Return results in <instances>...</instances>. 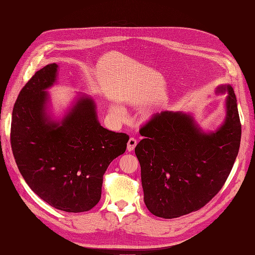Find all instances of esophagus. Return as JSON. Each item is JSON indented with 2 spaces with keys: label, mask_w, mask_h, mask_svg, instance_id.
Instances as JSON below:
<instances>
[{
  "label": "esophagus",
  "mask_w": 255,
  "mask_h": 255,
  "mask_svg": "<svg viewBox=\"0 0 255 255\" xmlns=\"http://www.w3.org/2000/svg\"><path fill=\"white\" fill-rule=\"evenodd\" d=\"M136 144H137V140L135 139V138L130 137L129 139H128V152H132L135 149Z\"/></svg>",
  "instance_id": "esophagus-1"
}]
</instances>
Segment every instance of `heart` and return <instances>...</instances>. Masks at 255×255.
Instances as JSON below:
<instances>
[{"mask_svg":"<svg viewBox=\"0 0 255 255\" xmlns=\"http://www.w3.org/2000/svg\"><path fill=\"white\" fill-rule=\"evenodd\" d=\"M111 110H112V112H113L114 114H117V115H121V114H122V111H121V109H120L119 106L113 105V106L111 107Z\"/></svg>","mask_w":255,"mask_h":255,"instance_id":"b5f03b06","label":"heart"}]
</instances>
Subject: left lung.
Listing matches in <instances>:
<instances>
[{
  "label": "left lung",
  "mask_w": 255,
  "mask_h": 255,
  "mask_svg": "<svg viewBox=\"0 0 255 255\" xmlns=\"http://www.w3.org/2000/svg\"><path fill=\"white\" fill-rule=\"evenodd\" d=\"M226 118L214 132H205L192 114L165 111L140 128L144 136L135 154L141 168L143 201L165 219L203 207L218 194L232 170L241 145L242 126L231 85H220Z\"/></svg>",
  "instance_id": "1"
}]
</instances>
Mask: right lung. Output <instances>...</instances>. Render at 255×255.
<instances>
[{
	"mask_svg": "<svg viewBox=\"0 0 255 255\" xmlns=\"http://www.w3.org/2000/svg\"><path fill=\"white\" fill-rule=\"evenodd\" d=\"M57 74V64L47 65L20 91L12 110L11 149L38 197L60 211L87 212L101 199L103 175L126 152L128 136L100 125L95 100L83 94L63 118L54 117L47 90Z\"/></svg>",
	"mask_w": 255,
	"mask_h": 255,
	"instance_id": "1",
	"label": "right lung"
}]
</instances>
